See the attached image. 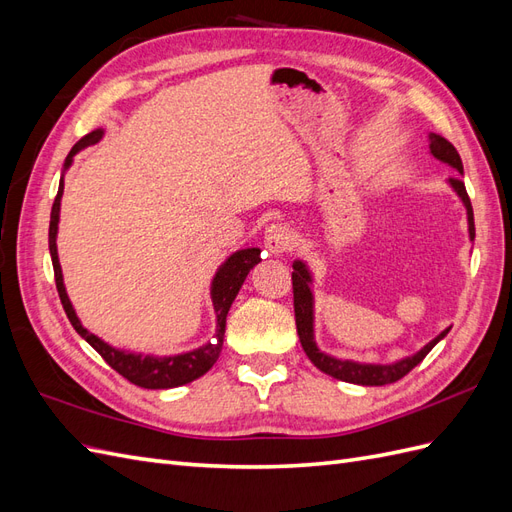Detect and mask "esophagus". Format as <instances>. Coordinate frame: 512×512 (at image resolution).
I'll return each mask as SVG.
<instances>
[{
    "label": "esophagus",
    "instance_id": "obj_1",
    "mask_svg": "<svg viewBox=\"0 0 512 512\" xmlns=\"http://www.w3.org/2000/svg\"><path fill=\"white\" fill-rule=\"evenodd\" d=\"M294 241V232L288 226H275L273 230L267 232L265 237V247L271 254H284L286 250H290V245Z\"/></svg>",
    "mask_w": 512,
    "mask_h": 512
}]
</instances>
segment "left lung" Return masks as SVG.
Here are the masks:
<instances>
[{
	"mask_svg": "<svg viewBox=\"0 0 512 512\" xmlns=\"http://www.w3.org/2000/svg\"><path fill=\"white\" fill-rule=\"evenodd\" d=\"M429 151L431 156L453 166L455 170H459V175H463V164L457 149L442 138L440 134H429ZM451 188L457 192V196L461 198V203L466 205L468 211V230H470V241H474V213H472V203L470 196L466 192V185H463L461 177H451L448 179ZM292 294H294V320H297V333L301 339V346L305 350V354L309 356L320 371L329 374L337 380H344L350 384H361V386H382V384H391L404 378L408 371H412L418 363H421L425 356L429 354V350L436 346L442 337H446V333L451 331L448 327L446 331H442L436 339H431L427 346H423L416 354L406 356V359L395 361L391 365H380V363H359V361H342L335 359L331 354H324L316 342H314V294L309 284H312V273H309L307 265L303 260H294L292 262Z\"/></svg>",
	"mask_w": 512,
	"mask_h": 512,
	"instance_id": "1",
	"label": "left lung"
}]
</instances>
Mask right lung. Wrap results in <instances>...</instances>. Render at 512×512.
<instances>
[{"instance_id":"obj_1","label":"right lung","mask_w":512,"mask_h":512,"mask_svg":"<svg viewBox=\"0 0 512 512\" xmlns=\"http://www.w3.org/2000/svg\"><path fill=\"white\" fill-rule=\"evenodd\" d=\"M100 138H102V130H96V132L87 134L85 138H81V141L76 143L72 147V151L68 153L64 166L68 168L72 164V158L76 156V153L85 149L87 145L98 143ZM61 194H64V177H61V181H59V190H57V196H55L53 209H51L49 250H51L59 299H61V305H64V309H66V316L72 322L74 331L79 333L85 339V342L117 371V374H121L123 378L130 380L136 386H143V389H175V386L188 384V382H192L200 376H205L207 371L213 367V363L218 361V356L222 352L228 309L239 294V288L243 286L247 273H250V269H254L260 262L258 247H247V250L235 252L224 262V265L218 269V273H215V277H213L211 301H213L215 316H218V331H215V342L213 344H205V346H200L192 352H183V354H175V356H149V354L143 356V354L128 352V350H117L113 346H108L106 342H102L100 337H96L94 333H89L83 327L81 320L76 318L74 307H72L68 294H66L64 275H61L59 258H57V243H55L57 224H59Z\"/></svg>"}]
</instances>
